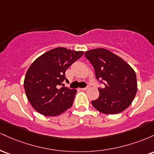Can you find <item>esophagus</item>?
<instances>
[{"label": "esophagus", "mask_w": 154, "mask_h": 154, "mask_svg": "<svg viewBox=\"0 0 154 154\" xmlns=\"http://www.w3.org/2000/svg\"><path fill=\"white\" fill-rule=\"evenodd\" d=\"M89 88H90V86H87V87H86V88H80V90H81V91H86V90L89 89Z\"/></svg>", "instance_id": "esophagus-1"}]
</instances>
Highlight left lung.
Wrapping results in <instances>:
<instances>
[{
	"instance_id": "left-lung-1",
	"label": "left lung",
	"mask_w": 154,
	"mask_h": 154,
	"mask_svg": "<svg viewBox=\"0 0 154 154\" xmlns=\"http://www.w3.org/2000/svg\"><path fill=\"white\" fill-rule=\"evenodd\" d=\"M95 69L96 79L104 85L92 105L100 112L116 114L132 103L137 90L135 72L125 61L105 48L85 52Z\"/></svg>"
}]
</instances>
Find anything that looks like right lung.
Masks as SVG:
<instances>
[{"label":"right lung","instance_id":"obj_1","mask_svg":"<svg viewBox=\"0 0 154 154\" xmlns=\"http://www.w3.org/2000/svg\"><path fill=\"white\" fill-rule=\"evenodd\" d=\"M83 53L59 47L39 56L30 65L24 88L28 100L38 112L54 116L72 107L77 91L60 86L67 79L65 72Z\"/></svg>","mask_w":154,"mask_h":154}]
</instances>
